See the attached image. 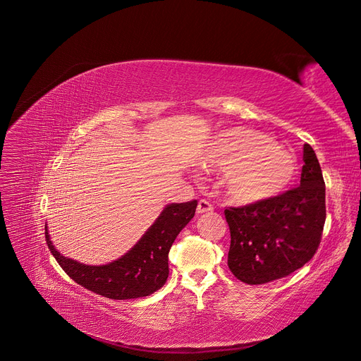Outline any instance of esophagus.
<instances>
[{
  "label": "esophagus",
  "instance_id": "1",
  "mask_svg": "<svg viewBox=\"0 0 361 361\" xmlns=\"http://www.w3.org/2000/svg\"><path fill=\"white\" fill-rule=\"evenodd\" d=\"M210 212H213V205L209 201L200 200L198 205H197V213L202 214V213H210Z\"/></svg>",
  "mask_w": 361,
  "mask_h": 361
}]
</instances>
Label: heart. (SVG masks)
I'll return each instance as SVG.
<instances>
[{
	"label": "heart",
	"mask_w": 361,
	"mask_h": 361,
	"mask_svg": "<svg viewBox=\"0 0 361 361\" xmlns=\"http://www.w3.org/2000/svg\"><path fill=\"white\" fill-rule=\"evenodd\" d=\"M198 166L223 171L220 186L235 204L251 205L282 195L298 175L295 157L270 136L247 128L217 133L204 147Z\"/></svg>",
	"instance_id": "1"
}]
</instances>
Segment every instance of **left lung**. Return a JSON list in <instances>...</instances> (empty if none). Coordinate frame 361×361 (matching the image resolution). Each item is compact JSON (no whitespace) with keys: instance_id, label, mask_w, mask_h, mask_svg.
<instances>
[{"instance_id":"8db88e82","label":"left lung","mask_w":361,"mask_h":361,"mask_svg":"<svg viewBox=\"0 0 361 361\" xmlns=\"http://www.w3.org/2000/svg\"><path fill=\"white\" fill-rule=\"evenodd\" d=\"M300 186L276 198L226 209L228 266L248 285L288 276L312 260L326 220L324 180L314 149L304 144Z\"/></svg>"}]
</instances>
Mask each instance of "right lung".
Wrapping results in <instances>:
<instances>
[{
	"label": "right lung",
	"instance_id": "right-lung-1",
	"mask_svg": "<svg viewBox=\"0 0 361 361\" xmlns=\"http://www.w3.org/2000/svg\"><path fill=\"white\" fill-rule=\"evenodd\" d=\"M197 204V200L167 204L140 241L107 264L92 266L64 257L56 250L45 225L47 244L68 276L92 293L111 300L147 297L166 283L170 247L194 217Z\"/></svg>",
	"mask_w": 361,
	"mask_h": 361
}]
</instances>
